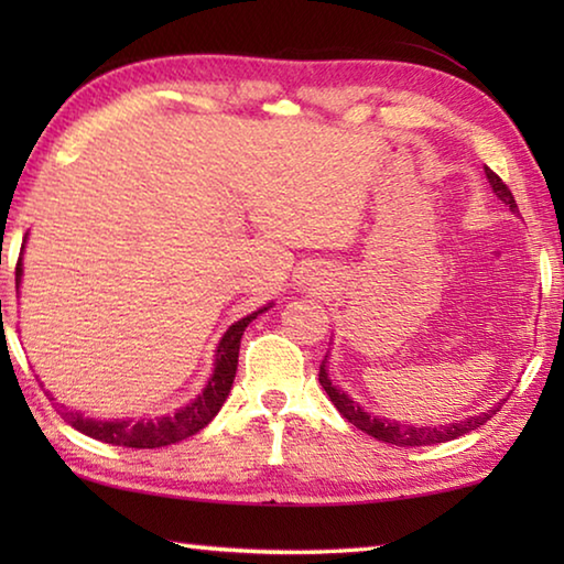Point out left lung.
<instances>
[{"label": "left lung", "instance_id": "left-lung-1", "mask_svg": "<svg viewBox=\"0 0 564 564\" xmlns=\"http://www.w3.org/2000/svg\"><path fill=\"white\" fill-rule=\"evenodd\" d=\"M485 174L490 178V186L495 191V196L500 198L505 206H510L512 212H518V204H514V196L510 194V188L505 181L495 174L492 169L485 166ZM318 380L323 390H326L330 403L338 408V413L358 427V431L373 435L376 441H383L388 445H398V447H417V445H435V443H447V441H455V437H460L470 431H477L482 423H488V420L498 413V408L488 410V413H480V415H473V417H465V420H457V423H447V425H437V427H413V425H400V423H390L386 417H378V415H370L362 410L358 403H352V400L338 390L336 386L330 383L328 378V370H326V360L321 362V373Z\"/></svg>", "mask_w": 564, "mask_h": 564}]
</instances>
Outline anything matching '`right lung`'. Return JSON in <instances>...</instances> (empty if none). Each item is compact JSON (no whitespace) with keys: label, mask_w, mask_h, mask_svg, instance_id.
<instances>
[{"label":"right lung","mask_w":564,"mask_h":564,"mask_svg":"<svg viewBox=\"0 0 564 564\" xmlns=\"http://www.w3.org/2000/svg\"><path fill=\"white\" fill-rule=\"evenodd\" d=\"M19 279H22V261L17 263V285H19ZM263 311L265 308L256 311L241 321H236L234 326L226 330V336L221 338V343H218V350H216V370L212 380H208V386L204 388V393L184 410H178L176 415L149 420V423H144V420L133 423V420H94V417H84L82 413H69V410H64L62 413L64 420L79 433L94 437V441L121 445V447H164L171 443L186 441V437H191L212 423L214 415L221 410L224 400L228 398V390H231L234 378H236L238 348H241L243 330L248 323Z\"/></svg>","instance_id":"add662e5"}]
</instances>
